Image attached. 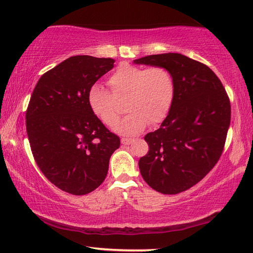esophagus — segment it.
I'll return each instance as SVG.
<instances>
[{"mask_svg": "<svg viewBox=\"0 0 253 253\" xmlns=\"http://www.w3.org/2000/svg\"><path fill=\"white\" fill-rule=\"evenodd\" d=\"M121 142L123 145H129L132 142H134V139H130V138H122Z\"/></svg>", "mask_w": 253, "mask_h": 253, "instance_id": "34e87169", "label": "esophagus"}]
</instances>
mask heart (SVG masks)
Listing matches in <instances>:
<instances>
[{"mask_svg":"<svg viewBox=\"0 0 253 253\" xmlns=\"http://www.w3.org/2000/svg\"><path fill=\"white\" fill-rule=\"evenodd\" d=\"M110 91L92 84L88 104L95 116L106 126H113L120 112L117 100L126 99L130 113L114 126L122 135H136L148 125L156 126L168 117L174 104L176 83L172 72L163 66L142 67L122 63L109 77Z\"/></svg>","mask_w":253,"mask_h":253,"instance_id":"1","label":"heart"}]
</instances>
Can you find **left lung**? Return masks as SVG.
<instances>
[{
    "label": "left lung",
    "instance_id": "left-lung-1",
    "mask_svg": "<svg viewBox=\"0 0 253 253\" xmlns=\"http://www.w3.org/2000/svg\"><path fill=\"white\" fill-rule=\"evenodd\" d=\"M134 62L163 66L175 78L172 109L157 130L144 137L148 153L138 165L153 190L181 193L203 179L220 160L231 122L229 96L208 66L183 54H152Z\"/></svg>",
    "mask_w": 253,
    "mask_h": 253
}]
</instances>
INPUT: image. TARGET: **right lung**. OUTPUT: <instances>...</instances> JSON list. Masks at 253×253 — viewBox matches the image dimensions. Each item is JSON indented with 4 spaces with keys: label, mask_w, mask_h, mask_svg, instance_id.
<instances>
[{
    "label": "right lung",
    "mask_w": 253,
    "mask_h": 253,
    "mask_svg": "<svg viewBox=\"0 0 253 253\" xmlns=\"http://www.w3.org/2000/svg\"><path fill=\"white\" fill-rule=\"evenodd\" d=\"M115 60L75 55L41 76L30 98L25 125L38 168L60 190L74 195L104 182L121 139L88 104V91L113 69Z\"/></svg>",
    "instance_id": "1"
}]
</instances>
